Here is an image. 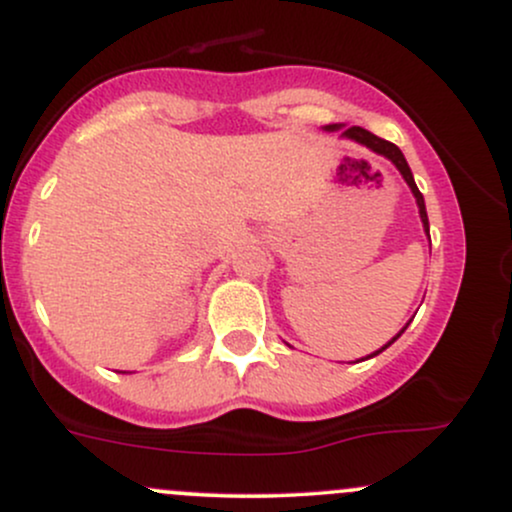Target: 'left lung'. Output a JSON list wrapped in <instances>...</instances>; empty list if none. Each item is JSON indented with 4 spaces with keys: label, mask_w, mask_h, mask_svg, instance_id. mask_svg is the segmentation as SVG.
I'll return each instance as SVG.
<instances>
[{
    "label": "left lung",
    "mask_w": 512,
    "mask_h": 512,
    "mask_svg": "<svg viewBox=\"0 0 512 512\" xmlns=\"http://www.w3.org/2000/svg\"><path fill=\"white\" fill-rule=\"evenodd\" d=\"M327 129H339V125H330V127H327ZM344 134H346V137H349V139H356L358 144H366L368 149H373V151H375V154H383L385 158H390V161L395 163L399 173H402V178L407 180V185L411 187V192H414V197H416V204H419V214H421V221H424V228H426V233H428V216H426V204H424V195H421V192H419V187H416V182H414V175H411V170H409V163L404 161V154H402V151H399L397 146L392 144V142H387V139H380V137H375L373 132H368V129H363V127H349V129H346ZM404 330H407V327H404ZM404 330H402V332H404ZM402 332H399V334H402ZM399 334H397V337H399ZM397 337H395V339H397ZM395 339H392V342H395ZM392 342H387V344H385L383 349H380V351H385L387 346H390ZM380 351H375V354H380ZM375 354H370V356H375Z\"/></svg>",
    "instance_id": "obj_1"
}]
</instances>
